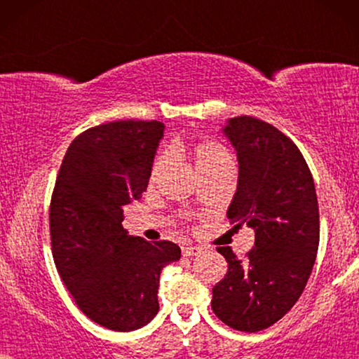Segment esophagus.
<instances>
[{"instance_id": "esophagus-1", "label": "esophagus", "mask_w": 359, "mask_h": 359, "mask_svg": "<svg viewBox=\"0 0 359 359\" xmlns=\"http://www.w3.org/2000/svg\"><path fill=\"white\" fill-rule=\"evenodd\" d=\"M181 253H183V257H196V255L201 253V248L199 247H183Z\"/></svg>"}]
</instances>
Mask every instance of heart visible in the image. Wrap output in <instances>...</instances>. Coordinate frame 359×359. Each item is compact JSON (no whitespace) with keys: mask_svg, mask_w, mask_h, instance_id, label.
<instances>
[{"mask_svg":"<svg viewBox=\"0 0 359 359\" xmlns=\"http://www.w3.org/2000/svg\"><path fill=\"white\" fill-rule=\"evenodd\" d=\"M170 154L173 156H180L183 154H188L193 160V165L199 175L205 173V171L217 170V168H229L232 166V155L225 149L222 144L214 140H201L196 142L191 147H188L183 142H173L170 147ZM168 163V156L160 155L155 160L154 166H151L150 180L155 181L158 175L163 171V168Z\"/></svg>","mask_w":359,"mask_h":359,"instance_id":"1","label":"heart"}]
</instances>
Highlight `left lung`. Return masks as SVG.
Wrapping results in <instances>:
<instances>
[{
	"label": "left lung",
	"mask_w": 359,
	"mask_h": 359,
	"mask_svg": "<svg viewBox=\"0 0 359 359\" xmlns=\"http://www.w3.org/2000/svg\"><path fill=\"white\" fill-rule=\"evenodd\" d=\"M224 134L238 158V184L227 217L255 230V247L238 259L230 247L212 311L225 325L259 332L291 311L316 263L320 220L311 170L296 144L262 119H229Z\"/></svg>",
	"instance_id": "obj_1"
}]
</instances>
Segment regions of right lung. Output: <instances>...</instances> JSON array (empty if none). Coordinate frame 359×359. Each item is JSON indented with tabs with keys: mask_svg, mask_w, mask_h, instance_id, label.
Returning <instances> with one entry per match:
<instances>
[{
	"mask_svg": "<svg viewBox=\"0 0 359 359\" xmlns=\"http://www.w3.org/2000/svg\"><path fill=\"white\" fill-rule=\"evenodd\" d=\"M165 126L116 121L68 147L50 201L57 271L88 318L116 332L144 327L158 312L160 273L178 262L173 242H147L122 227L124 205L147 189Z\"/></svg>",
	"mask_w": 359,
	"mask_h": 359,
	"instance_id": "1",
	"label": "right lung"
}]
</instances>
